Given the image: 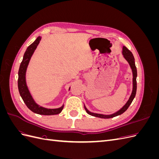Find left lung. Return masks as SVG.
Here are the masks:
<instances>
[{
  "mask_svg": "<svg viewBox=\"0 0 159 159\" xmlns=\"http://www.w3.org/2000/svg\"><path fill=\"white\" fill-rule=\"evenodd\" d=\"M123 55L125 58L126 60L129 62L130 66H131V68L132 69V71H133V91H132V93H131V96H130L129 99L128 100V102L121 109L118 111L117 112L115 113L112 115H106L91 113V112L89 111L85 107L86 112H87L88 114H89L91 115H93V116H94V117L103 118V119L112 118V117H116V116H117V115H119L123 113L128 109V107H129V105L131 104L133 100L134 99V97H135L136 91H137V68L135 66V63H134V56L132 54V52L130 51L128 48H127L125 46H123Z\"/></svg>",
  "mask_w": 159,
  "mask_h": 159,
  "instance_id": "8db88e82",
  "label": "left lung"
}]
</instances>
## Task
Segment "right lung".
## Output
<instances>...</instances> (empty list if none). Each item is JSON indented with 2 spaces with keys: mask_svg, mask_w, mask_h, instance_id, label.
I'll return each mask as SVG.
<instances>
[{
  "mask_svg": "<svg viewBox=\"0 0 159 159\" xmlns=\"http://www.w3.org/2000/svg\"><path fill=\"white\" fill-rule=\"evenodd\" d=\"M41 40V37L38 36L36 40L31 44L27 48V49L24 54L23 60L21 62L20 68L18 70V91L21 98H22L24 102L25 103L28 108L30 109L32 112L36 113L40 115H56L60 113L64 106H62L57 109H46L42 107L41 106L37 105L34 99H32V96L28 89V88L26 84V71L27 66L29 63L30 57L33 54L34 52L36 50L37 46L39 44Z\"/></svg>",
  "mask_w": 159,
  "mask_h": 159,
  "instance_id": "1",
  "label": "right lung"
}]
</instances>
